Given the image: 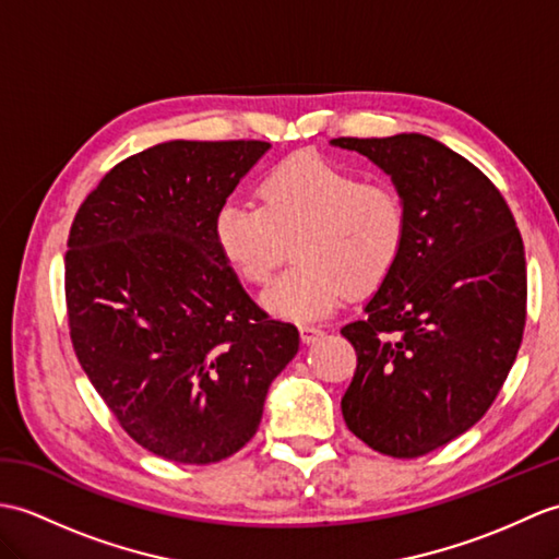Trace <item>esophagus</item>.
I'll use <instances>...</instances> for the list:
<instances>
[{"instance_id":"1","label":"esophagus","mask_w":559,"mask_h":559,"mask_svg":"<svg viewBox=\"0 0 559 559\" xmlns=\"http://www.w3.org/2000/svg\"><path fill=\"white\" fill-rule=\"evenodd\" d=\"M300 335H302V341L307 345H311V343H317L321 338L323 331L319 326H307V323H305V326H300Z\"/></svg>"}]
</instances>
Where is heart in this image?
Instances as JSON below:
<instances>
[{
  "label": "heart",
  "instance_id": "1",
  "mask_svg": "<svg viewBox=\"0 0 559 559\" xmlns=\"http://www.w3.org/2000/svg\"><path fill=\"white\" fill-rule=\"evenodd\" d=\"M409 206L383 180L300 152L271 166L257 202H226L214 238L236 274L262 285L288 257L295 266L269 285L262 302L276 317L311 321L349 295H369L393 276L409 242Z\"/></svg>",
  "mask_w": 559,
  "mask_h": 559
}]
</instances>
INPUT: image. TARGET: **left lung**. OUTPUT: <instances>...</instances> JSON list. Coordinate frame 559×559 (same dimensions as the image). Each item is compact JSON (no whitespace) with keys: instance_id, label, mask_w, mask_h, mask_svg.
I'll use <instances>...</instances> for the list:
<instances>
[{"instance_id":"left-lung-1","label":"left lung","mask_w":559,"mask_h":559,"mask_svg":"<svg viewBox=\"0 0 559 559\" xmlns=\"http://www.w3.org/2000/svg\"><path fill=\"white\" fill-rule=\"evenodd\" d=\"M391 174L409 206L393 276L341 329L357 353L343 417L391 457H421L484 417L526 326L522 233L492 180L433 138H335Z\"/></svg>"}]
</instances>
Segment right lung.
Here are the masks:
<instances>
[{
    "label": "right lung",
    "instance_id": "right-lung-1",
    "mask_svg": "<svg viewBox=\"0 0 559 559\" xmlns=\"http://www.w3.org/2000/svg\"><path fill=\"white\" fill-rule=\"evenodd\" d=\"M264 140H171L116 164L69 233L75 357L138 445L178 464L236 455L300 347L242 290L214 218Z\"/></svg>",
    "mask_w": 559,
    "mask_h": 559
}]
</instances>
